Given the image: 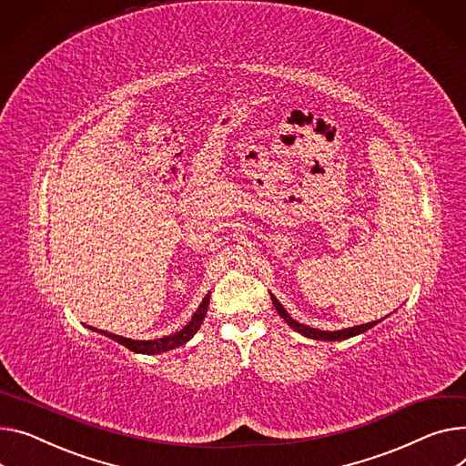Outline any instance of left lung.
Wrapping results in <instances>:
<instances>
[{
  "label": "left lung",
  "instance_id": "left-lung-1",
  "mask_svg": "<svg viewBox=\"0 0 466 466\" xmlns=\"http://www.w3.org/2000/svg\"><path fill=\"white\" fill-rule=\"evenodd\" d=\"M271 296V301L275 305V311L279 313V317H281L292 329H296L298 333H301L303 337L307 339H315V340H343V339H350L354 335H360V333H365L367 329L375 328L380 320H373V322H367V324H360V326H354V328H347V329H337V331H328V329H319V328H311V326H305V324H299L298 320H294L289 313L287 309L281 305V301H279L273 294Z\"/></svg>",
  "mask_w": 466,
  "mask_h": 466
}]
</instances>
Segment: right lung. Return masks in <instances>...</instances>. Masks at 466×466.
Instances as JSON below:
<instances>
[{"label":"right lung","instance_id":"obj_1","mask_svg":"<svg viewBox=\"0 0 466 466\" xmlns=\"http://www.w3.org/2000/svg\"><path fill=\"white\" fill-rule=\"evenodd\" d=\"M208 305H209V294H206V298L202 299V303L198 305V309L195 311V315L191 317L189 324L183 326L179 331L172 333V335H167V337H161V339H151V340H135V339H127V337H121V335H114V333H108V331H103V329H96L87 326L91 331H97L101 335H106L110 339H114L116 343L123 345L126 349L137 352V354H161V352H168V350H174L177 347H183L187 340H191L195 337V333L200 329L204 319H206V313H208Z\"/></svg>","mask_w":466,"mask_h":466}]
</instances>
